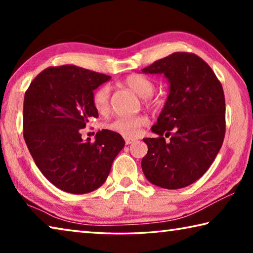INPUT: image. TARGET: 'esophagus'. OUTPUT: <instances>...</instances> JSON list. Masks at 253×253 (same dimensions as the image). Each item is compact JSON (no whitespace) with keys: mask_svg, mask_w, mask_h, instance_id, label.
Here are the masks:
<instances>
[{"mask_svg":"<svg viewBox=\"0 0 253 253\" xmlns=\"http://www.w3.org/2000/svg\"><path fill=\"white\" fill-rule=\"evenodd\" d=\"M124 139H125L126 145H129L131 143H134L135 140H136L135 138H132V137H124Z\"/></svg>","mask_w":253,"mask_h":253,"instance_id":"1","label":"esophagus"}]
</instances>
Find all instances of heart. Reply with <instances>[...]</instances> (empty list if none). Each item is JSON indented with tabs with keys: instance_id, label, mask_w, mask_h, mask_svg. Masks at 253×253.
Returning a JSON list of instances; mask_svg holds the SVG:
<instances>
[{
	"instance_id": "b5f03b06",
	"label": "heart",
	"mask_w": 253,
	"mask_h": 253,
	"mask_svg": "<svg viewBox=\"0 0 253 253\" xmlns=\"http://www.w3.org/2000/svg\"><path fill=\"white\" fill-rule=\"evenodd\" d=\"M125 84L136 92L139 97H142L145 104L152 106L155 104L153 99V92L155 89V84L146 76L143 75H130L125 79ZM109 85L102 84L97 88L92 93V105L98 113L104 114L109 108ZM147 124V117L144 115H137L132 117H118L110 123L107 124V128L124 136H136L139 132L140 127Z\"/></svg>"
}]
</instances>
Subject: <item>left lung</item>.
I'll return each mask as SVG.
<instances>
[{
	"label": "left lung",
	"mask_w": 253,
	"mask_h": 253,
	"mask_svg": "<svg viewBox=\"0 0 253 253\" xmlns=\"http://www.w3.org/2000/svg\"><path fill=\"white\" fill-rule=\"evenodd\" d=\"M163 74L169 84L164 108L152 127L157 138H144L145 176L154 185L176 190L202 176L216 157L225 134L222 84L203 59L174 52L142 69ZM169 136L166 142L164 136Z\"/></svg>",
	"instance_id": "obj_1"
}]
</instances>
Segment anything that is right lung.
<instances>
[{"instance_id":"right-lung-1","label":"right lung","mask_w":253,"mask_h":253,"mask_svg":"<svg viewBox=\"0 0 253 253\" xmlns=\"http://www.w3.org/2000/svg\"><path fill=\"white\" fill-rule=\"evenodd\" d=\"M109 79L72 65L49 67L25 91V144L45 178L68 193L84 194L101 186L125 146L123 137L108 129L98 131L93 143L81 138L80 129L98 117L93 90Z\"/></svg>"}]
</instances>
